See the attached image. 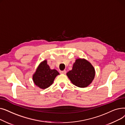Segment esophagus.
Here are the masks:
<instances>
[{
    "mask_svg": "<svg viewBox=\"0 0 125 125\" xmlns=\"http://www.w3.org/2000/svg\"><path fill=\"white\" fill-rule=\"evenodd\" d=\"M60 73H63V74H65L66 73V71L65 70H62V71H60Z\"/></svg>",
    "mask_w": 125,
    "mask_h": 125,
    "instance_id": "esophagus-1",
    "label": "esophagus"
}]
</instances>
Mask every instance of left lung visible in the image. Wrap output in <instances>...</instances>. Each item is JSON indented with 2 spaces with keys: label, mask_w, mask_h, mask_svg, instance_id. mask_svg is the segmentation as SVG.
<instances>
[{
  "label": "left lung",
  "mask_w": 125,
  "mask_h": 125,
  "mask_svg": "<svg viewBox=\"0 0 125 125\" xmlns=\"http://www.w3.org/2000/svg\"><path fill=\"white\" fill-rule=\"evenodd\" d=\"M66 74L75 86L85 88L94 80L95 72L93 66L87 60L77 59L73 64V69L68 72Z\"/></svg>",
  "instance_id": "1"
}]
</instances>
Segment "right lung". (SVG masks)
<instances>
[{
	"label": "right lung",
	"mask_w": 125,
	"mask_h": 125,
	"mask_svg": "<svg viewBox=\"0 0 125 125\" xmlns=\"http://www.w3.org/2000/svg\"><path fill=\"white\" fill-rule=\"evenodd\" d=\"M58 74L59 73L56 69H50L47 60H44L39 65L33 75V80L37 86L44 89L51 86Z\"/></svg>",
	"instance_id": "add662e5"
}]
</instances>
